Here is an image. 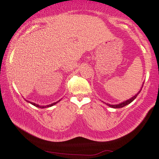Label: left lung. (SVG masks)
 <instances>
[{
    "label": "left lung",
    "instance_id": "1",
    "mask_svg": "<svg viewBox=\"0 0 159 159\" xmlns=\"http://www.w3.org/2000/svg\"><path fill=\"white\" fill-rule=\"evenodd\" d=\"M142 87H143V86H142ZM141 89H142V88H141ZM141 89H140V90L139 91V92L138 93H137V94L135 95V96H133V97H132V98H131L130 99H128V100H126V101L123 102L118 104V105H110V104H107V103H106V105H108L109 107H113V108H120V107H125V105H129V104H130L131 102H133V101H134V99H135L137 96H138V95L139 94L140 91H141Z\"/></svg>",
    "mask_w": 159,
    "mask_h": 159
}]
</instances>
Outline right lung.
Instances as JSON below:
<instances>
[{
  "mask_svg": "<svg viewBox=\"0 0 159 159\" xmlns=\"http://www.w3.org/2000/svg\"><path fill=\"white\" fill-rule=\"evenodd\" d=\"M26 101H27V100H26ZM60 101H61V100H59V101H58V102H54V103L51 104V105H45V106H43V105H37V104H36V103L31 102H29V101H27V102H30V104H32L33 105H34V106H36V107H40V108H45V107H52V106H53V105H55V104H57V102H59Z\"/></svg>",
  "mask_w": 159,
  "mask_h": 159,
  "instance_id": "obj_1",
  "label": "right lung"
}]
</instances>
